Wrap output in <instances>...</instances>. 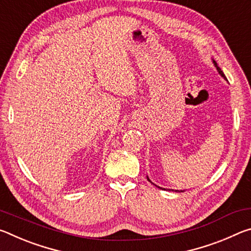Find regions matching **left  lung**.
Listing matches in <instances>:
<instances>
[{"mask_svg": "<svg viewBox=\"0 0 251 251\" xmlns=\"http://www.w3.org/2000/svg\"><path fill=\"white\" fill-rule=\"evenodd\" d=\"M214 64H215V66H216V67H217V71L219 72V74H220V75H222V76H224V77H225V75H224V73H223V71H222V70H220V67H218V65H217V63H216V62L214 61ZM147 179H148V180H150V178H148V177H147ZM150 181H151V180H150ZM157 187H158V186H157ZM158 188H160V187H158ZM161 189H163V188H161ZM172 190H173V189H172ZM175 192H179V193H180V192H182V190H175Z\"/></svg>", "mask_w": 251, "mask_h": 251, "instance_id": "1", "label": "left lung"}]
</instances>
